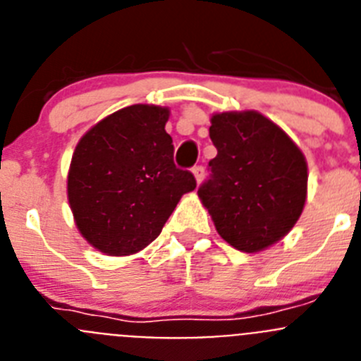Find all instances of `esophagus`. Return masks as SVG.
Returning <instances> with one entry per match:
<instances>
[{
	"mask_svg": "<svg viewBox=\"0 0 361 361\" xmlns=\"http://www.w3.org/2000/svg\"><path fill=\"white\" fill-rule=\"evenodd\" d=\"M193 175H195L197 178V183H202V178H204V166H195L193 168Z\"/></svg>",
	"mask_w": 361,
	"mask_h": 361,
	"instance_id": "1",
	"label": "esophagus"
}]
</instances>
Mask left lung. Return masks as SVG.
Listing matches in <instances>:
<instances>
[{"mask_svg":"<svg viewBox=\"0 0 361 361\" xmlns=\"http://www.w3.org/2000/svg\"><path fill=\"white\" fill-rule=\"evenodd\" d=\"M216 157L199 188L219 235L255 253L288 235L307 195V164L298 146L258 111L212 117Z\"/></svg>","mask_w":361,"mask_h":361,"instance_id":"left-lung-1","label":"left lung"}]
</instances>
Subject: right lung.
Wrapping results in <instances>:
<instances>
[{"instance_id":"1","label":"right lung","mask_w":361,"mask_h":361,"mask_svg":"<svg viewBox=\"0 0 361 361\" xmlns=\"http://www.w3.org/2000/svg\"><path fill=\"white\" fill-rule=\"evenodd\" d=\"M170 111L123 108L86 132L68 171V202L82 237L106 255L141 251L162 231L193 173L173 162Z\"/></svg>"}]
</instances>
